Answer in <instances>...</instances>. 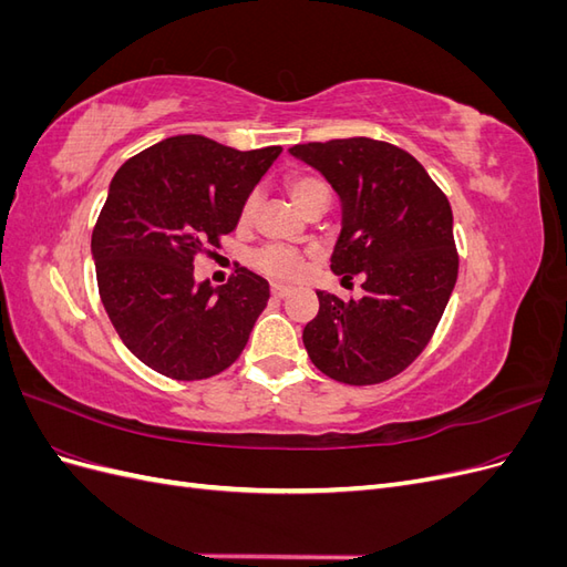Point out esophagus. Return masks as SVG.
Listing matches in <instances>:
<instances>
[{"mask_svg":"<svg viewBox=\"0 0 567 567\" xmlns=\"http://www.w3.org/2000/svg\"><path fill=\"white\" fill-rule=\"evenodd\" d=\"M271 296L274 298H288L290 296V288L281 286V284H271Z\"/></svg>","mask_w":567,"mask_h":567,"instance_id":"34e87169","label":"esophagus"}]
</instances>
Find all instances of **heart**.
Listing matches in <instances>:
<instances>
[{"label": "heart", "instance_id": "heart-1", "mask_svg": "<svg viewBox=\"0 0 567 567\" xmlns=\"http://www.w3.org/2000/svg\"><path fill=\"white\" fill-rule=\"evenodd\" d=\"M288 194L293 198V203L302 210L305 203H310L317 196H329L326 192V186L319 179L312 177H296L288 182ZM257 213V196H248V200L244 203V210H241V221L248 225V221L255 217ZM255 267L260 269L262 274L271 279H279V281H296L302 269H305V257L298 250H290V248H281V246H269L265 250H260L255 255Z\"/></svg>", "mask_w": 567, "mask_h": 567}]
</instances>
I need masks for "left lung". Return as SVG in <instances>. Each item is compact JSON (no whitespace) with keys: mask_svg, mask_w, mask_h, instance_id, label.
Listing matches in <instances>:
<instances>
[{"mask_svg":"<svg viewBox=\"0 0 567 567\" xmlns=\"http://www.w3.org/2000/svg\"><path fill=\"white\" fill-rule=\"evenodd\" d=\"M288 153L317 169L340 200L331 271L342 281L364 277V296L350 302L317 290L305 350L333 381L383 383L421 354L454 290L450 200L414 156L385 142L350 136Z\"/></svg>","mask_w":567,"mask_h":567,"instance_id":"left-lung-1","label":"left lung"}]
</instances>
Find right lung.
<instances>
[{
    "mask_svg": "<svg viewBox=\"0 0 567 567\" xmlns=\"http://www.w3.org/2000/svg\"><path fill=\"white\" fill-rule=\"evenodd\" d=\"M281 146L236 151L179 134L111 179L92 234L101 302L125 348L175 381L231 367L267 307L269 284L238 267L227 286L196 281L194 260L236 229Z\"/></svg>",
    "mask_w": 567,
    "mask_h": 567,
    "instance_id": "right-lung-1",
    "label": "right lung"
}]
</instances>
